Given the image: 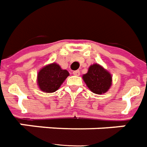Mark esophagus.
I'll return each mask as SVG.
<instances>
[{
  "instance_id": "obj_1",
  "label": "esophagus",
  "mask_w": 147,
  "mask_h": 147,
  "mask_svg": "<svg viewBox=\"0 0 147 147\" xmlns=\"http://www.w3.org/2000/svg\"><path fill=\"white\" fill-rule=\"evenodd\" d=\"M73 75L74 76H79L80 75V71L79 70H76V71H73Z\"/></svg>"
}]
</instances>
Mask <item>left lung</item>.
<instances>
[{"mask_svg": "<svg viewBox=\"0 0 147 147\" xmlns=\"http://www.w3.org/2000/svg\"><path fill=\"white\" fill-rule=\"evenodd\" d=\"M83 80L90 91L97 95L107 92L112 85V76L98 63H93L88 72L83 76Z\"/></svg>", "mask_w": 147, "mask_h": 147, "instance_id": "left-lung-1", "label": "left lung"}]
</instances>
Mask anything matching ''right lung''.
<instances>
[{
    "label": "right lung",
    "mask_w": 147,
    "mask_h": 147,
    "mask_svg": "<svg viewBox=\"0 0 147 147\" xmlns=\"http://www.w3.org/2000/svg\"><path fill=\"white\" fill-rule=\"evenodd\" d=\"M68 76L67 71L62 69L58 63L54 62L45 65L38 71L36 82L43 92L52 93L60 88Z\"/></svg>",
    "instance_id": "obj_1"
}]
</instances>
